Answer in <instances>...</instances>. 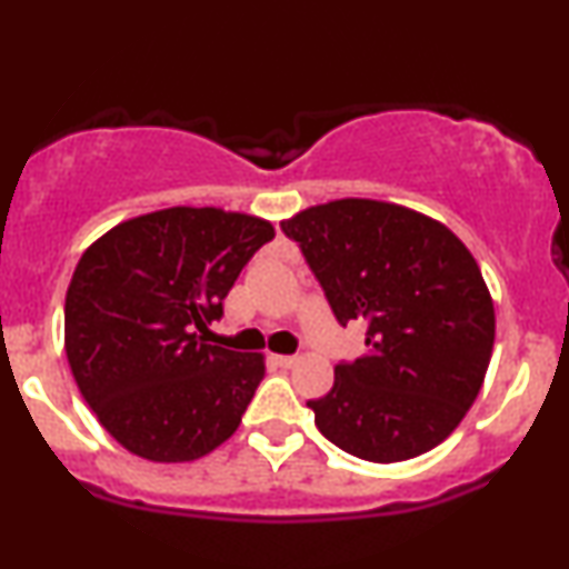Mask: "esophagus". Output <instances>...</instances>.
<instances>
[{
  "mask_svg": "<svg viewBox=\"0 0 569 569\" xmlns=\"http://www.w3.org/2000/svg\"><path fill=\"white\" fill-rule=\"evenodd\" d=\"M276 366H280V368H291L293 362H297V358H293V355H276Z\"/></svg>",
  "mask_w": 569,
  "mask_h": 569,
  "instance_id": "esophagus-1",
  "label": "esophagus"
}]
</instances>
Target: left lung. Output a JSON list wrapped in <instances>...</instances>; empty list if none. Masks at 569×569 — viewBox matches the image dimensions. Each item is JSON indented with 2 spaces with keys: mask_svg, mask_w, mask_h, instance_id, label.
I'll list each match as a JSON object with an SVG mask.
<instances>
[{
  "mask_svg": "<svg viewBox=\"0 0 569 569\" xmlns=\"http://www.w3.org/2000/svg\"><path fill=\"white\" fill-rule=\"evenodd\" d=\"M341 326L366 320V352L310 400L315 423L362 461H408L440 445L480 395L496 310L471 251L437 219L341 198L280 222Z\"/></svg>",
  "mask_w": 569,
  "mask_h": 569,
  "instance_id": "obj_1",
  "label": "left lung"
}]
</instances>
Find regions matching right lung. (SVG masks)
Masks as SVG:
<instances>
[{"label": "right lung", "instance_id": "right-lung-1", "mask_svg": "<svg viewBox=\"0 0 569 569\" xmlns=\"http://www.w3.org/2000/svg\"><path fill=\"white\" fill-rule=\"evenodd\" d=\"M262 217L172 207L127 219L81 254L66 293V355L87 406L129 453L182 463L236 432L264 355L209 345Z\"/></svg>", "mask_w": 569, "mask_h": 569}]
</instances>
